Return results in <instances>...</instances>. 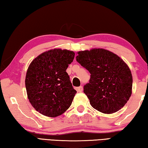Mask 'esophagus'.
<instances>
[{
	"mask_svg": "<svg viewBox=\"0 0 148 148\" xmlns=\"http://www.w3.org/2000/svg\"><path fill=\"white\" fill-rule=\"evenodd\" d=\"M76 90H77V92H81L82 91H83V87H82V86H79V87H77Z\"/></svg>",
	"mask_w": 148,
	"mask_h": 148,
	"instance_id": "34e87169",
	"label": "esophagus"
}]
</instances>
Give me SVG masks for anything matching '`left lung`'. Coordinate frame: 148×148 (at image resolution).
Masks as SVG:
<instances>
[{"mask_svg":"<svg viewBox=\"0 0 148 148\" xmlns=\"http://www.w3.org/2000/svg\"><path fill=\"white\" fill-rule=\"evenodd\" d=\"M76 61L91 74L84 92L92 107L104 114L121 109L132 87L131 70L123 60L108 50L95 48L77 52Z\"/></svg>","mask_w":148,"mask_h":148,"instance_id":"left-lung-1","label":"left lung"}]
</instances>
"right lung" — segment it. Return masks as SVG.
Returning <instances> with one entry per match:
<instances>
[{
    "mask_svg": "<svg viewBox=\"0 0 148 148\" xmlns=\"http://www.w3.org/2000/svg\"><path fill=\"white\" fill-rule=\"evenodd\" d=\"M74 56L70 50L51 49L30 64L25 77L27 97L34 108L44 116H59L71 106L76 91L66 71Z\"/></svg>",
    "mask_w": 148,
    "mask_h": 148,
    "instance_id": "obj_1",
    "label": "right lung"
}]
</instances>
